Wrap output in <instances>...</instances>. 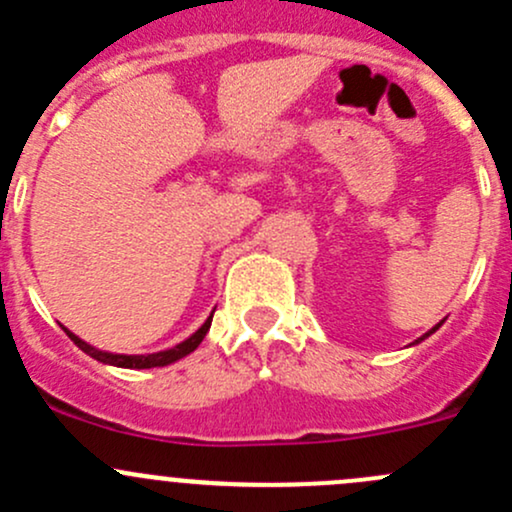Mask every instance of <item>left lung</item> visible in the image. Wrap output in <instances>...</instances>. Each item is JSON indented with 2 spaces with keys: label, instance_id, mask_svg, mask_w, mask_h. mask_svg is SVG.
Wrapping results in <instances>:
<instances>
[{
  "label": "left lung",
  "instance_id": "1",
  "mask_svg": "<svg viewBox=\"0 0 512 512\" xmlns=\"http://www.w3.org/2000/svg\"><path fill=\"white\" fill-rule=\"evenodd\" d=\"M436 329H438V327H433V329H431V332H428V334H433V332H436ZM428 334H423V337H421V339H426V337H428ZM421 339H418V342H421Z\"/></svg>",
  "mask_w": 512,
  "mask_h": 512
}]
</instances>
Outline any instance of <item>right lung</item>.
Returning <instances> with one entry per match:
<instances>
[{
	"label": "right lung",
	"instance_id": "right-lung-1",
	"mask_svg": "<svg viewBox=\"0 0 512 512\" xmlns=\"http://www.w3.org/2000/svg\"><path fill=\"white\" fill-rule=\"evenodd\" d=\"M210 322H213V314L208 317V322L203 324V327L198 329V332L193 334V337H188L185 342H180L178 347L173 349H165V352H158V354H108V352H101V349H94L91 344H86L84 339H79L76 334H71L69 329H64L66 334H69L71 342L76 344V347L81 349V352H86L89 356H94L96 361H103V364H111V366H121V369H153V366H165V364H173V361L183 359V356H188L190 352H195L198 349V344L203 342V337L208 334L210 329Z\"/></svg>",
	"mask_w": 512,
	"mask_h": 512
}]
</instances>
